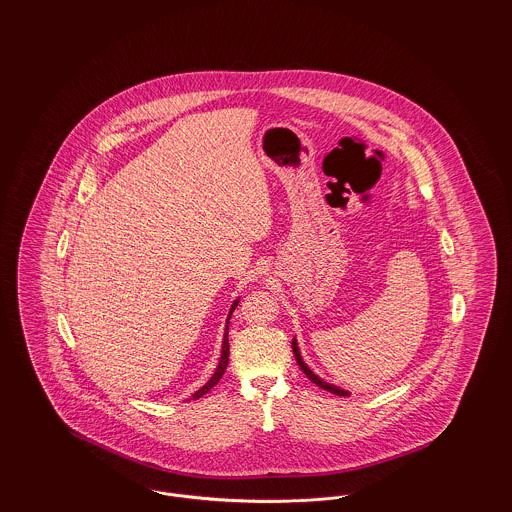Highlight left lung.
Returning a JSON list of instances; mask_svg holds the SVG:
<instances>
[{
    "label": "left lung",
    "instance_id": "8db88e82",
    "mask_svg": "<svg viewBox=\"0 0 512 512\" xmlns=\"http://www.w3.org/2000/svg\"><path fill=\"white\" fill-rule=\"evenodd\" d=\"M292 349H293V357H295V361H297V365L301 366V370L305 372V376L313 382V384H317L318 388H322V390L330 391V393H334V395H349V391L341 390L338 386H334V384H330V382H326V380H322L320 376H317L307 363L303 361V357H301V351H299V345H297V340L293 338L292 340Z\"/></svg>",
    "mask_w": 512,
    "mask_h": 512
}]
</instances>
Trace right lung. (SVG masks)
I'll use <instances>...</instances> for the list:
<instances>
[{
  "instance_id": "add662e5",
  "label": "right lung",
  "mask_w": 512,
  "mask_h": 512,
  "mask_svg": "<svg viewBox=\"0 0 512 512\" xmlns=\"http://www.w3.org/2000/svg\"><path fill=\"white\" fill-rule=\"evenodd\" d=\"M238 303H240V299H236V301L232 303V307H230V313H228V317H226V328H224V336H222V347H220L219 365H217V368H215L213 376L209 378V382H207L203 388H199V390L195 391L194 395H192V399H199V397H203V395H205L207 391L211 390L213 386H217V384H219L220 378H222V374H224V370H226V365H228V357H230V345H228V324H230V317H232V313L236 311Z\"/></svg>"
}]
</instances>
